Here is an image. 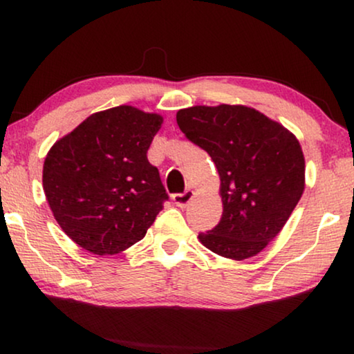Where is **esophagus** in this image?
<instances>
[{"label": "esophagus", "instance_id": "obj_1", "mask_svg": "<svg viewBox=\"0 0 354 354\" xmlns=\"http://www.w3.org/2000/svg\"><path fill=\"white\" fill-rule=\"evenodd\" d=\"M193 198H195V192L187 190V192H183V193H177V195H174L172 196V201L176 203L178 207H182V209H183V207H187L188 205H190Z\"/></svg>", "mask_w": 354, "mask_h": 354}]
</instances>
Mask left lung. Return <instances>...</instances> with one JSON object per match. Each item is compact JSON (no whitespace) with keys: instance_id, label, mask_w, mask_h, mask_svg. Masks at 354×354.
Segmentation results:
<instances>
[{"instance_id":"left-lung-1","label":"left lung","mask_w":354,"mask_h":354,"mask_svg":"<svg viewBox=\"0 0 354 354\" xmlns=\"http://www.w3.org/2000/svg\"><path fill=\"white\" fill-rule=\"evenodd\" d=\"M187 138L205 149L221 178L222 217L198 239L234 261L259 254L280 234L304 192V154L282 124L243 104L177 113Z\"/></svg>"}]
</instances>
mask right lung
Segmentation results:
<instances>
[{
    "label": "right lung",
    "instance_id": "right-lung-1",
    "mask_svg": "<svg viewBox=\"0 0 354 354\" xmlns=\"http://www.w3.org/2000/svg\"><path fill=\"white\" fill-rule=\"evenodd\" d=\"M161 125L156 113L115 106L91 114L50 148L43 190L57 224L80 248L118 254L147 235L169 198L147 158Z\"/></svg>",
    "mask_w": 354,
    "mask_h": 354
}]
</instances>
